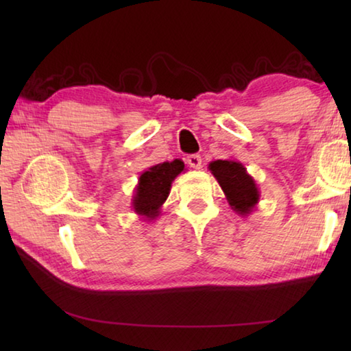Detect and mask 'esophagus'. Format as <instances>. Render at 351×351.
Wrapping results in <instances>:
<instances>
[{
  "instance_id": "34e87169",
  "label": "esophagus",
  "mask_w": 351,
  "mask_h": 351,
  "mask_svg": "<svg viewBox=\"0 0 351 351\" xmlns=\"http://www.w3.org/2000/svg\"><path fill=\"white\" fill-rule=\"evenodd\" d=\"M201 162H203V159H201L199 154H189V156H187V164L190 165V167L199 170Z\"/></svg>"
}]
</instances>
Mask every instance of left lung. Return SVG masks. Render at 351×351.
Instances as JSON below:
<instances>
[{
  "label": "left lung",
  "instance_id": "8db88e82",
  "mask_svg": "<svg viewBox=\"0 0 351 351\" xmlns=\"http://www.w3.org/2000/svg\"><path fill=\"white\" fill-rule=\"evenodd\" d=\"M207 169L223 189L230 209L241 217H247L255 210L260 201V190L245 165L235 159H217Z\"/></svg>",
  "mask_w": 351,
  "mask_h": 351
}]
</instances>
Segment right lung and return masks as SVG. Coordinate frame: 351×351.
<instances>
[{
    "mask_svg": "<svg viewBox=\"0 0 351 351\" xmlns=\"http://www.w3.org/2000/svg\"><path fill=\"white\" fill-rule=\"evenodd\" d=\"M186 170L181 159L165 161L144 170L134 187L132 207L145 221H153L161 215V207L169 198L171 182Z\"/></svg>",
    "mask_w": 351,
    "mask_h": 351,
    "instance_id": "1",
    "label": "right lung"
}]
</instances>
